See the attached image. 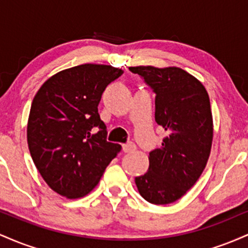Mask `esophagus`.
I'll return each instance as SVG.
<instances>
[{
  "mask_svg": "<svg viewBox=\"0 0 248 248\" xmlns=\"http://www.w3.org/2000/svg\"><path fill=\"white\" fill-rule=\"evenodd\" d=\"M136 149V146L133 143V142H127V143L122 144V150L124 153H132Z\"/></svg>",
  "mask_w": 248,
  "mask_h": 248,
  "instance_id": "obj_1",
  "label": "esophagus"
}]
</instances>
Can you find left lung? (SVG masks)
I'll list each match as a JSON object with an SVG mask.
<instances>
[{"instance_id": "8db88e82", "label": "left lung", "mask_w": 248, "mask_h": 248, "mask_svg": "<svg viewBox=\"0 0 248 248\" xmlns=\"http://www.w3.org/2000/svg\"><path fill=\"white\" fill-rule=\"evenodd\" d=\"M155 93V121L169 133L149 153V169L135 177L147 202L164 205L186 195L209 160L213 138L211 105L205 87L179 67H129Z\"/></svg>"}]
</instances>
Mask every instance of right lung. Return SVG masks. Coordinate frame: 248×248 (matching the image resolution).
<instances>
[{
	"mask_svg": "<svg viewBox=\"0 0 248 248\" xmlns=\"http://www.w3.org/2000/svg\"><path fill=\"white\" fill-rule=\"evenodd\" d=\"M122 73L110 65H78L47 79L33 98L27 130L31 157L47 186L64 197L92 191L120 153V144L107 141L98 105Z\"/></svg>",
	"mask_w": 248,
	"mask_h": 248,
	"instance_id": "right-lung-1",
	"label": "right lung"
}]
</instances>
